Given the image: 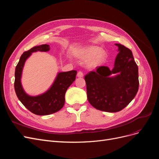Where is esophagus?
Masks as SVG:
<instances>
[{
	"instance_id": "1",
	"label": "esophagus",
	"mask_w": 159,
	"mask_h": 159,
	"mask_svg": "<svg viewBox=\"0 0 159 159\" xmlns=\"http://www.w3.org/2000/svg\"><path fill=\"white\" fill-rule=\"evenodd\" d=\"M77 76L79 77V78H81V77H83V76H84L83 72H82V71H78V74H77Z\"/></svg>"
}]
</instances>
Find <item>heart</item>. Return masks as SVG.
<instances>
[{
  "label": "heart",
  "mask_w": 159,
  "mask_h": 159,
  "mask_svg": "<svg viewBox=\"0 0 159 159\" xmlns=\"http://www.w3.org/2000/svg\"><path fill=\"white\" fill-rule=\"evenodd\" d=\"M79 56L84 60H89L88 66L91 68H95L102 64L107 57V52L97 46L85 48L80 52Z\"/></svg>",
  "instance_id": "obj_1"
}]
</instances>
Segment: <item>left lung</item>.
Listing matches in <instances>:
<instances>
[{
    "mask_svg": "<svg viewBox=\"0 0 159 159\" xmlns=\"http://www.w3.org/2000/svg\"><path fill=\"white\" fill-rule=\"evenodd\" d=\"M119 54L113 68L99 66L85 76L88 99L93 107L103 111L118 112L135 97L139 89L138 67L132 52L116 44ZM115 73L118 75L110 77Z\"/></svg>",
    "mask_w": 159,
    "mask_h": 159,
    "instance_id": "obj_1",
    "label": "left lung"
}]
</instances>
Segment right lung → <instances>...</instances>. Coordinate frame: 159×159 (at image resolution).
Listing matches in <instances>:
<instances>
[{"label":"right lung","mask_w":159,"mask_h":159,"mask_svg":"<svg viewBox=\"0 0 159 159\" xmlns=\"http://www.w3.org/2000/svg\"><path fill=\"white\" fill-rule=\"evenodd\" d=\"M50 50L48 44L34 46L22 54L15 69L14 89L18 99L34 114L38 115H47L54 113L63 107L65 103V94L67 89L75 80L77 71L71 70L60 72L57 75L50 89L40 95L32 97L27 95L20 83V78L24 64L26 60L32 52L41 51L47 52Z\"/></svg>","instance_id":"add662e5"}]
</instances>
